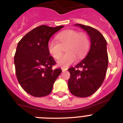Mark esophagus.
<instances>
[{
  "mask_svg": "<svg viewBox=\"0 0 123 123\" xmlns=\"http://www.w3.org/2000/svg\"><path fill=\"white\" fill-rule=\"evenodd\" d=\"M62 71H65L66 70H67V68H62Z\"/></svg>",
  "mask_w": 123,
  "mask_h": 123,
  "instance_id": "1",
  "label": "esophagus"
}]
</instances>
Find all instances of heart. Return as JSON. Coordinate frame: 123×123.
Returning <instances> with one entry per match:
<instances>
[{
	"label": "heart",
	"mask_w": 123,
	"mask_h": 123,
	"mask_svg": "<svg viewBox=\"0 0 123 123\" xmlns=\"http://www.w3.org/2000/svg\"><path fill=\"white\" fill-rule=\"evenodd\" d=\"M56 41L52 40L48 42L47 49L50 55L55 59H58L66 49L67 54L57 62L60 67H67L78 58H82L89 47V40L85 33L74 29H68L58 34Z\"/></svg>",
	"instance_id": "b5f03b06"
}]
</instances>
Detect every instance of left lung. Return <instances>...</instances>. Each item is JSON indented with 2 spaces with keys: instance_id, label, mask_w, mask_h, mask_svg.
Segmentation results:
<instances>
[{
  "instance_id": "left-lung-1",
  "label": "left lung",
  "mask_w": 123,
  "mask_h": 123,
  "mask_svg": "<svg viewBox=\"0 0 123 123\" xmlns=\"http://www.w3.org/2000/svg\"><path fill=\"white\" fill-rule=\"evenodd\" d=\"M87 32L91 39L90 50L84 59L74 67L68 69L70 78L69 90L78 97H87L95 93L104 82L108 65L106 41L96 29L76 24ZM79 68H81L80 70Z\"/></svg>"
}]
</instances>
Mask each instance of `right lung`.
Instances as JSON below:
<instances>
[{"mask_svg":"<svg viewBox=\"0 0 123 123\" xmlns=\"http://www.w3.org/2000/svg\"><path fill=\"white\" fill-rule=\"evenodd\" d=\"M63 27L41 25L18 43L14 57L16 75L21 87L31 95L41 97L50 94L62 73L61 68L52 69L56 62L49 55L47 44L51 37Z\"/></svg>","mask_w":123,"mask_h":123,"instance_id":"1","label":"right lung"}]
</instances>
